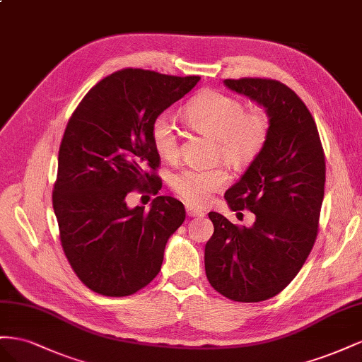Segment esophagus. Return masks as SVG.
Listing matches in <instances>:
<instances>
[{
	"label": "esophagus",
	"mask_w": 362,
	"mask_h": 362,
	"mask_svg": "<svg viewBox=\"0 0 362 362\" xmlns=\"http://www.w3.org/2000/svg\"><path fill=\"white\" fill-rule=\"evenodd\" d=\"M187 215L188 216H204V212L200 209L192 208V206H187Z\"/></svg>",
	"instance_id": "1"
}]
</instances>
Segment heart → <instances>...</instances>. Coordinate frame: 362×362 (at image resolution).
Returning a JSON list of instances; mask_svg holds the SVG:
<instances>
[{
	"instance_id": "b5f03b06",
	"label": "heart",
	"mask_w": 362,
	"mask_h": 362,
	"mask_svg": "<svg viewBox=\"0 0 362 362\" xmlns=\"http://www.w3.org/2000/svg\"><path fill=\"white\" fill-rule=\"evenodd\" d=\"M191 126L218 142V156L233 168H244L259 156L270 136V117L262 109L247 110L244 103L220 90H204L185 107ZM153 147L163 160L179 156V130L168 113H162L151 127ZM171 189L189 204L200 206L214 191L226 187L223 168L185 167L170 175Z\"/></svg>"
}]
</instances>
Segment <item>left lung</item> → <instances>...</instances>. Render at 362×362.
Returning a JSON list of instances; mask_svg holds the SVG:
<instances>
[{
    "label": "left lung",
    "mask_w": 362,
    "mask_h": 362,
    "mask_svg": "<svg viewBox=\"0 0 362 362\" xmlns=\"http://www.w3.org/2000/svg\"><path fill=\"white\" fill-rule=\"evenodd\" d=\"M224 85L265 107L270 136L241 179L226 191L232 211L256 215L252 227L209 212L214 235L204 270L233 302H262L290 285L311 253L325 197L326 162L315 121L293 89L272 78H227Z\"/></svg>",
    "instance_id": "1"
}]
</instances>
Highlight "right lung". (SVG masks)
<instances>
[{
  "mask_svg": "<svg viewBox=\"0 0 362 362\" xmlns=\"http://www.w3.org/2000/svg\"><path fill=\"white\" fill-rule=\"evenodd\" d=\"M199 80L121 69L100 80L66 124L53 208L66 259L94 293L135 294L160 272L165 245L185 221L183 203L159 195L146 212L127 208L126 197L148 187L158 194L153 122Z\"/></svg>",
  "mask_w": 362,
  "mask_h": 362,
  "instance_id": "1",
  "label": "right lung"
}]
</instances>
